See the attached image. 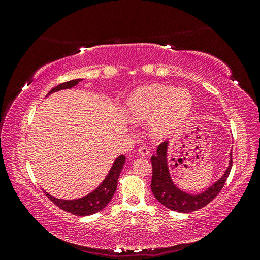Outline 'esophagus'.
Returning <instances> with one entry per match:
<instances>
[{"label": "esophagus", "mask_w": 260, "mask_h": 260, "mask_svg": "<svg viewBox=\"0 0 260 260\" xmlns=\"http://www.w3.org/2000/svg\"><path fill=\"white\" fill-rule=\"evenodd\" d=\"M139 154L143 157H146L148 155V148L146 146H140L139 147Z\"/></svg>", "instance_id": "34e87169"}]
</instances>
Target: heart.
Listing matches in <instances>:
<instances>
[{
	"label": "heart",
	"instance_id": "b5f03b06",
	"mask_svg": "<svg viewBox=\"0 0 260 260\" xmlns=\"http://www.w3.org/2000/svg\"><path fill=\"white\" fill-rule=\"evenodd\" d=\"M193 107V98L186 89L151 84L137 89L125 102V113L133 122L149 121V132L155 139L170 136Z\"/></svg>",
	"mask_w": 260,
	"mask_h": 260
}]
</instances>
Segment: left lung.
Instances as JSON below:
<instances>
[{
  "instance_id": "left-lung-1",
  "label": "left lung",
  "mask_w": 260,
  "mask_h": 260,
  "mask_svg": "<svg viewBox=\"0 0 260 260\" xmlns=\"http://www.w3.org/2000/svg\"><path fill=\"white\" fill-rule=\"evenodd\" d=\"M169 142H162L157 147V154L152 156V192L156 200L165 207L178 212H191L206 206L222 190L225 181L232 168V152L229 156V165L216 182L212 183L205 191L199 194L186 193L175 184L171 179L168 166Z\"/></svg>"
}]
</instances>
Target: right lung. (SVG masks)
<instances>
[{
    "instance_id": "right-lung-1",
    "label": "right lung",
    "mask_w": 260,
    "mask_h": 260,
    "mask_svg": "<svg viewBox=\"0 0 260 260\" xmlns=\"http://www.w3.org/2000/svg\"><path fill=\"white\" fill-rule=\"evenodd\" d=\"M81 80L83 79L70 80L68 82L61 83L57 86H55L54 89H52L48 93L46 98L51 95V94L54 92L72 89ZM124 162H125V157L123 155L118 156L115 159L113 166L111 167V169H109L107 176L103 181H102V183L95 188V190L92 191L88 195L82 196L80 199L61 200V199L55 198V196L49 194L44 190L43 192L55 204V205L58 206L62 210L70 212V214H74L77 216H90L93 214H96V212H99L100 210H102L107 206V204L111 202L112 198L114 196L117 188L118 178L120 176V172L123 168Z\"/></svg>"
}]
</instances>
